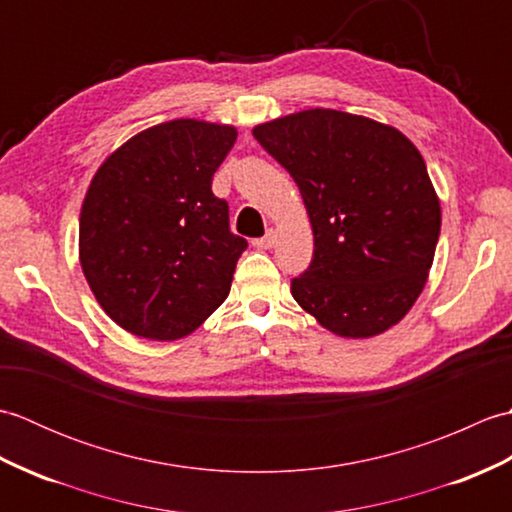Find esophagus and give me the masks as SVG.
<instances>
[{
    "mask_svg": "<svg viewBox=\"0 0 512 512\" xmlns=\"http://www.w3.org/2000/svg\"><path fill=\"white\" fill-rule=\"evenodd\" d=\"M275 239H277V233L273 231V228H268L266 235H264V237H259V239H255L253 244H255L257 248L266 250V248H273V246H275Z\"/></svg>",
    "mask_w": 512,
    "mask_h": 512,
    "instance_id": "esophagus-1",
    "label": "esophagus"
}]
</instances>
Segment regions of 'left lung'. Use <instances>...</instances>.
I'll use <instances>...</instances> for the list:
<instances>
[{
    "instance_id": "obj_1",
    "label": "left lung",
    "mask_w": 512,
    "mask_h": 512,
    "mask_svg": "<svg viewBox=\"0 0 512 512\" xmlns=\"http://www.w3.org/2000/svg\"><path fill=\"white\" fill-rule=\"evenodd\" d=\"M253 136L297 182L314 233L299 306L325 330L367 339L411 310L427 284L440 202L420 151L372 118L306 110Z\"/></svg>"
}]
</instances>
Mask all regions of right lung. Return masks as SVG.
<instances>
[{"label":"right lung","instance_id":"obj_1","mask_svg":"<svg viewBox=\"0 0 512 512\" xmlns=\"http://www.w3.org/2000/svg\"><path fill=\"white\" fill-rule=\"evenodd\" d=\"M235 138L231 125L178 118L129 138L94 173L81 206V268L123 330L182 339L228 297L248 242L231 233L211 182Z\"/></svg>","mask_w":512,"mask_h":512}]
</instances>
